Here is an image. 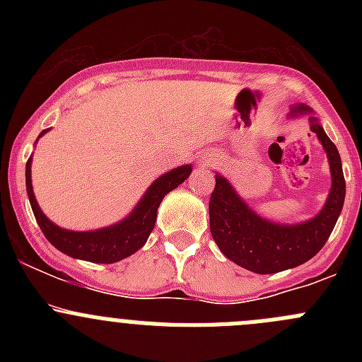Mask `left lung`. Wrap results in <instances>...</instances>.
Here are the masks:
<instances>
[{"label": "left lung", "instance_id": "8db88e82", "mask_svg": "<svg viewBox=\"0 0 362 362\" xmlns=\"http://www.w3.org/2000/svg\"><path fill=\"white\" fill-rule=\"evenodd\" d=\"M305 112L308 108L299 105L293 108L291 115ZM312 131L327 152L333 177L329 198L312 221L294 226L264 221L238 198L224 177L215 175V189L208 203L210 231L211 238L229 261L254 273L268 275L303 264L326 245L345 202V178L337 145L313 117Z\"/></svg>", "mask_w": 362, "mask_h": 362}]
</instances>
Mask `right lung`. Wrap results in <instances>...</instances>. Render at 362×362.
<instances>
[{
  "label": "right lung",
  "instance_id": "obj_1",
  "mask_svg": "<svg viewBox=\"0 0 362 362\" xmlns=\"http://www.w3.org/2000/svg\"><path fill=\"white\" fill-rule=\"evenodd\" d=\"M43 133H47V129H43L40 136ZM191 171L192 166L185 164V166L175 168V170L164 173L145 192L141 202L138 203V206L134 208L129 217H126L119 224L110 226V228L100 229V231H66V229L57 228L43 215L35 199V192H33L31 158L25 163V189H28L29 203H31L33 214H35L40 229L57 250L64 252L69 257L110 264V262H117L127 255L134 254L145 245L148 235L154 229L158 208L163 198L175 187H178L191 175Z\"/></svg>",
  "mask_w": 362,
  "mask_h": 362
}]
</instances>
